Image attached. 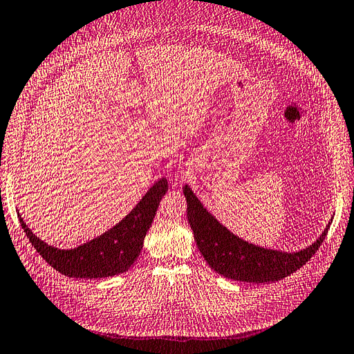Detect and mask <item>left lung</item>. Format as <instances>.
Instances as JSON below:
<instances>
[{
  "label": "left lung",
  "instance_id": "obj_1",
  "mask_svg": "<svg viewBox=\"0 0 354 354\" xmlns=\"http://www.w3.org/2000/svg\"><path fill=\"white\" fill-rule=\"evenodd\" d=\"M183 193L187 201V219L194 241L203 259L216 273L248 283H267L290 276L314 256L327 235L330 225L317 241L298 252H281L248 244L221 225L197 201L189 186Z\"/></svg>",
  "mask_w": 354,
  "mask_h": 354
}]
</instances>
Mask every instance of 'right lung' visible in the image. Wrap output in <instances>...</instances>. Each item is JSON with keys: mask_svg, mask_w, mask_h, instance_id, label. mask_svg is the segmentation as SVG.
Masks as SVG:
<instances>
[{"mask_svg": "<svg viewBox=\"0 0 354 354\" xmlns=\"http://www.w3.org/2000/svg\"><path fill=\"white\" fill-rule=\"evenodd\" d=\"M168 190L165 178L158 180L140 202L116 226L93 241L74 250H59L39 239L20 216V223L32 245L56 272L75 279H100L116 276L133 264L144 245V238L155 212Z\"/></svg>", "mask_w": 354, "mask_h": 354, "instance_id": "add662e5", "label": "right lung"}]
</instances>
